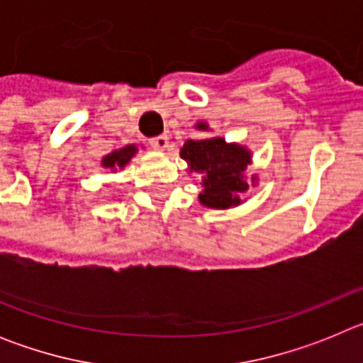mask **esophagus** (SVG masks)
Wrapping results in <instances>:
<instances>
[{"label":"esophagus","instance_id":"esophagus-1","mask_svg":"<svg viewBox=\"0 0 363 363\" xmlns=\"http://www.w3.org/2000/svg\"><path fill=\"white\" fill-rule=\"evenodd\" d=\"M149 145L156 150H165L169 147V136L167 134H160V136L150 138Z\"/></svg>","mask_w":363,"mask_h":363}]
</instances>
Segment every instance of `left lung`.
<instances>
[{
	"label": "left lung",
	"instance_id": "left-lung-1",
	"mask_svg": "<svg viewBox=\"0 0 363 363\" xmlns=\"http://www.w3.org/2000/svg\"><path fill=\"white\" fill-rule=\"evenodd\" d=\"M198 130L211 133L207 121L194 125ZM179 156L187 162L189 174L201 176L203 191L198 194L200 205L207 209L225 211L242 205L243 192L256 187L258 174L247 179V167L252 163V152L247 145L225 142V138L213 136L203 140H187L179 149Z\"/></svg>",
	"mask_w": 363,
	"mask_h": 363
}]
</instances>
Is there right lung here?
Instances as JSON below:
<instances>
[{"label": "right lung", "mask_w": 363, "mask_h": 363, "mask_svg": "<svg viewBox=\"0 0 363 363\" xmlns=\"http://www.w3.org/2000/svg\"><path fill=\"white\" fill-rule=\"evenodd\" d=\"M138 154V145L136 143H129V145L121 147V149H114L112 152H108L107 156L101 158V167H104L107 172H120L123 171L125 167L129 165L130 160Z\"/></svg>", "instance_id": "1"}]
</instances>
